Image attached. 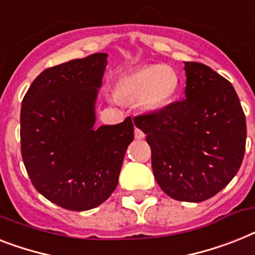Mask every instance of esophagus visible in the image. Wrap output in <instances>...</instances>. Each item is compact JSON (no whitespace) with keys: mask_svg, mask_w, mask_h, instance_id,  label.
I'll list each match as a JSON object with an SVG mask.
<instances>
[{"mask_svg":"<svg viewBox=\"0 0 255 255\" xmlns=\"http://www.w3.org/2000/svg\"><path fill=\"white\" fill-rule=\"evenodd\" d=\"M134 137L137 138V140H141V138L145 137V134H144V132H142L141 129H138V128H134Z\"/></svg>","mask_w":255,"mask_h":255,"instance_id":"1","label":"esophagus"}]
</instances>
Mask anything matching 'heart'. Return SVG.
<instances>
[{
	"instance_id": "obj_1",
	"label": "heart",
	"mask_w": 255,
	"mask_h": 255,
	"mask_svg": "<svg viewBox=\"0 0 255 255\" xmlns=\"http://www.w3.org/2000/svg\"><path fill=\"white\" fill-rule=\"evenodd\" d=\"M181 84L177 70L165 64H153L122 74L115 89L121 98L141 102L146 109H161L174 99ZM114 98H117L114 95Z\"/></svg>"
}]
</instances>
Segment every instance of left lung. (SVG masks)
Here are the masks:
<instances>
[{
	"label": "left lung",
	"instance_id": "8db88e82",
	"mask_svg": "<svg viewBox=\"0 0 255 255\" xmlns=\"http://www.w3.org/2000/svg\"><path fill=\"white\" fill-rule=\"evenodd\" d=\"M186 98L134 118L152 149L165 194L199 203L233 179L244 158L246 121L235 88L204 64L185 61Z\"/></svg>",
	"mask_w": 255,
	"mask_h": 255
}]
</instances>
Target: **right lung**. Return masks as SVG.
<instances>
[{"label":"right lung","instance_id":"1","mask_svg":"<svg viewBox=\"0 0 255 255\" xmlns=\"http://www.w3.org/2000/svg\"><path fill=\"white\" fill-rule=\"evenodd\" d=\"M107 53H93L43 70L20 109V150L34 187L49 202L88 211L118 186L133 124L95 127V102Z\"/></svg>","mask_w":255,"mask_h":255}]
</instances>
